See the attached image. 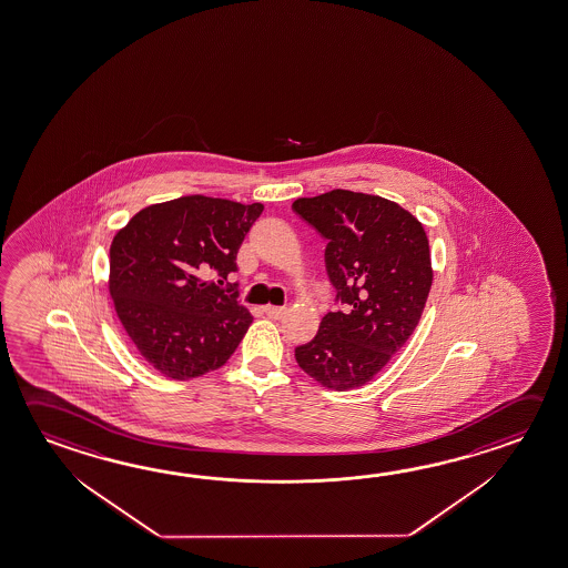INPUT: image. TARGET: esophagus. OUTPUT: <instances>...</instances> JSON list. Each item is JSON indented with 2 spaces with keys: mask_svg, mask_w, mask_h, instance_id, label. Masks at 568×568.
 Wrapping results in <instances>:
<instances>
[{
  "mask_svg": "<svg viewBox=\"0 0 568 568\" xmlns=\"http://www.w3.org/2000/svg\"><path fill=\"white\" fill-rule=\"evenodd\" d=\"M265 311V315L271 318H283L287 315V308L285 307H273V305H267V307H263Z\"/></svg>",
  "mask_w": 568,
  "mask_h": 568,
  "instance_id": "1",
  "label": "esophagus"
}]
</instances>
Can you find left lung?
<instances>
[{"label":"left lung","instance_id":"1","mask_svg":"<svg viewBox=\"0 0 568 568\" xmlns=\"http://www.w3.org/2000/svg\"><path fill=\"white\" fill-rule=\"evenodd\" d=\"M293 211L327 240L325 267L343 311L295 348L298 367L323 387H361L387 365L418 325L433 283L427 233L395 201L333 190Z\"/></svg>","mask_w":568,"mask_h":568}]
</instances>
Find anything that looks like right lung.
I'll return each mask as SVG.
<instances>
[{
    "mask_svg": "<svg viewBox=\"0 0 568 568\" xmlns=\"http://www.w3.org/2000/svg\"><path fill=\"white\" fill-rule=\"evenodd\" d=\"M261 211V203L187 195L141 210L111 241L115 313L141 357L165 377L215 371L245 337L253 317L237 285L225 281Z\"/></svg>",
    "mask_w": 568,
    "mask_h": 568,
    "instance_id": "add662e5",
    "label": "right lung"
}]
</instances>
